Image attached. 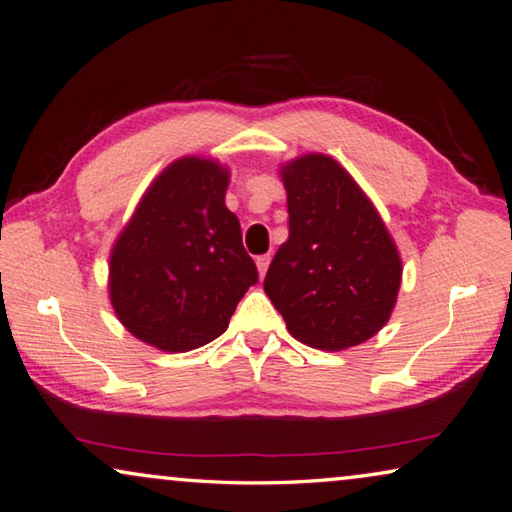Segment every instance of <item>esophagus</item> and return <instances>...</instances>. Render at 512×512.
<instances>
[{"mask_svg": "<svg viewBox=\"0 0 512 512\" xmlns=\"http://www.w3.org/2000/svg\"><path fill=\"white\" fill-rule=\"evenodd\" d=\"M267 265H270V256H267V254H263V256H258V258H256V267H258V274H261V279L265 277Z\"/></svg>", "mask_w": 512, "mask_h": 512, "instance_id": "34e87169", "label": "esophagus"}]
</instances>
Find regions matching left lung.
<instances>
[{
	"label": "left lung",
	"mask_w": 512,
	"mask_h": 512,
	"mask_svg": "<svg viewBox=\"0 0 512 512\" xmlns=\"http://www.w3.org/2000/svg\"><path fill=\"white\" fill-rule=\"evenodd\" d=\"M288 240L263 288L288 332L318 350H345L387 325L400 288L398 249L373 203L341 164L313 153L281 169Z\"/></svg>",
	"instance_id": "1"
}]
</instances>
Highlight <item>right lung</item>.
Masks as SVG:
<instances>
[{"label": "right lung", "instance_id": "right-lung-1", "mask_svg": "<svg viewBox=\"0 0 512 512\" xmlns=\"http://www.w3.org/2000/svg\"><path fill=\"white\" fill-rule=\"evenodd\" d=\"M229 171L183 157L155 178L109 261L116 316L139 341L164 352L201 348L229 327L235 306L258 281L226 208Z\"/></svg>", "mask_w": 512, "mask_h": 512}]
</instances>
